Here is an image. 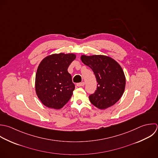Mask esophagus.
<instances>
[{
	"label": "esophagus",
	"instance_id": "esophagus-1",
	"mask_svg": "<svg viewBox=\"0 0 158 158\" xmlns=\"http://www.w3.org/2000/svg\"><path fill=\"white\" fill-rule=\"evenodd\" d=\"M76 85H77V86H78V87H82V86H84V85H85V82H82L77 83Z\"/></svg>",
	"mask_w": 158,
	"mask_h": 158
}]
</instances>
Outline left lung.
<instances>
[{
    "label": "left lung",
    "mask_w": 158,
    "mask_h": 158,
    "mask_svg": "<svg viewBox=\"0 0 158 158\" xmlns=\"http://www.w3.org/2000/svg\"><path fill=\"white\" fill-rule=\"evenodd\" d=\"M81 59L92 69L98 82L97 90L89 96L90 102L100 110L114 105L123 96L126 87V77L121 66L105 55H83Z\"/></svg>",
    "instance_id": "left-lung-1"
}]
</instances>
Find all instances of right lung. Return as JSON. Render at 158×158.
Returning a JSON list of instances; mask_svg holds the SVG:
<instances>
[{
	"instance_id": "1",
	"label": "right lung",
	"mask_w": 158,
	"mask_h": 158,
	"mask_svg": "<svg viewBox=\"0 0 158 158\" xmlns=\"http://www.w3.org/2000/svg\"><path fill=\"white\" fill-rule=\"evenodd\" d=\"M76 56L73 53L52 54L40 63L35 74L36 94L45 106L59 110L73 95L75 85L68 68Z\"/></svg>"
}]
</instances>
